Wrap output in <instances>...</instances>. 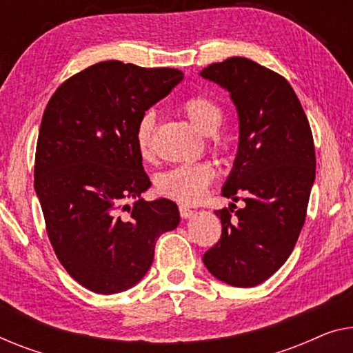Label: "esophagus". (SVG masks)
Listing matches in <instances>:
<instances>
[{
    "instance_id": "esophagus-1",
    "label": "esophagus",
    "mask_w": 353,
    "mask_h": 353,
    "mask_svg": "<svg viewBox=\"0 0 353 353\" xmlns=\"http://www.w3.org/2000/svg\"><path fill=\"white\" fill-rule=\"evenodd\" d=\"M179 214H181L182 219H190L193 215V210L187 206H179Z\"/></svg>"
}]
</instances>
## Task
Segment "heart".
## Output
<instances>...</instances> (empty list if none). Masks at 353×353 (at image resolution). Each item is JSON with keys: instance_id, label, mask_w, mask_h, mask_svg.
<instances>
[{"instance_id": "obj_1", "label": "heart", "mask_w": 353, "mask_h": 353, "mask_svg": "<svg viewBox=\"0 0 353 353\" xmlns=\"http://www.w3.org/2000/svg\"><path fill=\"white\" fill-rule=\"evenodd\" d=\"M181 110L203 133L212 134L223 122V110L215 99L206 94H193L181 103ZM154 112H145L136 126L134 143L144 160L154 155ZM215 177V170L208 161L190 163L163 172L157 179V190L166 198L182 204H193L203 198Z\"/></svg>"}]
</instances>
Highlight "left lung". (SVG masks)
Listing matches in <instances>:
<instances>
[{"mask_svg": "<svg viewBox=\"0 0 353 353\" xmlns=\"http://www.w3.org/2000/svg\"><path fill=\"white\" fill-rule=\"evenodd\" d=\"M199 76L228 90L238 110V154L222 194L233 201L243 194L245 203L215 210L222 236L203 261L228 285L255 287L287 261L306 220L315 179L312 131L287 79L259 63L231 57Z\"/></svg>", "mask_w": 353, "mask_h": 353, "instance_id": "left-lung-1", "label": "left lung"}]
</instances>
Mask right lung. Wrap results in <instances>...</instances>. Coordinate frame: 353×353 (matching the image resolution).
Masks as SVG:
<instances>
[{"mask_svg": "<svg viewBox=\"0 0 353 353\" xmlns=\"http://www.w3.org/2000/svg\"><path fill=\"white\" fill-rule=\"evenodd\" d=\"M183 79L172 68L117 60L88 66L52 94L36 145L34 190L57 259L94 293L136 285L157 239L177 228V204L144 201L150 187L134 143L141 117ZM137 199L133 207L125 205Z\"/></svg>", "mask_w": 353, "mask_h": 353, "instance_id": "obj_1", "label": "right lung"}]
</instances>
